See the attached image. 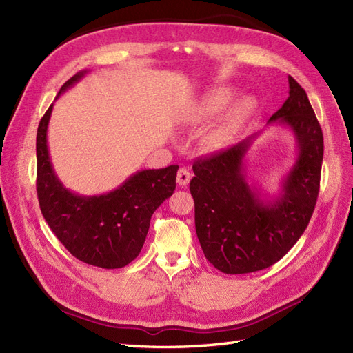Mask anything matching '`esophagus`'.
<instances>
[{"label":"esophagus","instance_id":"1","mask_svg":"<svg viewBox=\"0 0 353 353\" xmlns=\"http://www.w3.org/2000/svg\"><path fill=\"white\" fill-rule=\"evenodd\" d=\"M190 179H191V175H190L188 170H187L185 168H181V169L178 170V175H176V183H178V185H179V187H187L188 183H190Z\"/></svg>","mask_w":353,"mask_h":353}]
</instances>
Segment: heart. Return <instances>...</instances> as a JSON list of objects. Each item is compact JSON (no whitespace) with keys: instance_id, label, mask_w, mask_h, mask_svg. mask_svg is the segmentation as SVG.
<instances>
[{"instance_id":"heart-1","label":"heart","mask_w":353,"mask_h":353,"mask_svg":"<svg viewBox=\"0 0 353 353\" xmlns=\"http://www.w3.org/2000/svg\"><path fill=\"white\" fill-rule=\"evenodd\" d=\"M232 97V91L227 88H219L203 95V99L191 108L187 116V122L191 125L205 123L213 116H216ZM253 108V101L249 97H241L232 103L228 112L223 114L219 122L213 125L209 132L206 134V141L213 148H221L227 145L236 132L241 122L245 119V116L250 113Z\"/></svg>"}]
</instances>
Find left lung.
Instances as JSON below:
<instances>
[{"label":"left lung","instance_id":"8db88e82","mask_svg":"<svg viewBox=\"0 0 353 353\" xmlns=\"http://www.w3.org/2000/svg\"><path fill=\"white\" fill-rule=\"evenodd\" d=\"M292 131L296 159L279 194L249 184L245 154L261 132L200 159L190 183L196 232L206 259L223 274H249L279 262L302 237L318 197L323 131L305 90L288 77V97L268 121Z\"/></svg>","mask_w":353,"mask_h":353}]
</instances>
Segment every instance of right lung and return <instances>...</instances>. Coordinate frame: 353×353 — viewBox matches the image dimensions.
I'll return each instance as SVG.
<instances>
[{"label":"right lung","instance_id":"1","mask_svg":"<svg viewBox=\"0 0 353 353\" xmlns=\"http://www.w3.org/2000/svg\"><path fill=\"white\" fill-rule=\"evenodd\" d=\"M88 72L73 74L56 100ZM52 105L37 132V193L42 216L74 258L105 270L122 268L140 254L152 215L174 194L178 166L138 170L104 194L73 193L63 185L51 163L47 132Z\"/></svg>","mask_w":353,"mask_h":353}]
</instances>
